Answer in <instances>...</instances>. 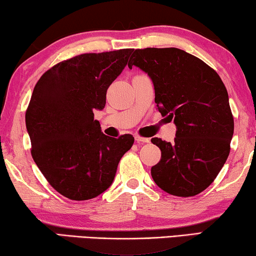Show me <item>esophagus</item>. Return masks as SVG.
Returning a JSON list of instances; mask_svg holds the SVG:
<instances>
[{
    "mask_svg": "<svg viewBox=\"0 0 256 256\" xmlns=\"http://www.w3.org/2000/svg\"><path fill=\"white\" fill-rule=\"evenodd\" d=\"M135 141L138 143H148L150 140L146 138H142V136H140V135H136L135 136Z\"/></svg>",
    "mask_w": 256,
    "mask_h": 256,
    "instance_id": "34e87169",
    "label": "esophagus"
}]
</instances>
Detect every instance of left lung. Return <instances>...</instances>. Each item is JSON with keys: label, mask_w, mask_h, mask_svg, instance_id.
Instances as JSON below:
<instances>
[{"label": "left lung", "mask_w": 256, "mask_h": 256, "mask_svg": "<svg viewBox=\"0 0 256 256\" xmlns=\"http://www.w3.org/2000/svg\"><path fill=\"white\" fill-rule=\"evenodd\" d=\"M155 87L157 110L176 124L172 142L154 138L160 160L152 168L155 183L168 194L192 197L212 184L230 150L234 118L228 94L214 70L176 48H136L129 59Z\"/></svg>", "instance_id": "1"}]
</instances>
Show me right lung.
Segmentation results:
<instances>
[{
  "label": "right lung",
  "mask_w": 256,
  "mask_h": 256,
  "mask_svg": "<svg viewBox=\"0 0 256 256\" xmlns=\"http://www.w3.org/2000/svg\"><path fill=\"white\" fill-rule=\"evenodd\" d=\"M132 52L76 56L52 66L34 85L26 112L31 155L51 186L71 200L106 191L134 143L130 134L108 138L94 120Z\"/></svg>",
  "instance_id": "obj_1"
}]
</instances>
